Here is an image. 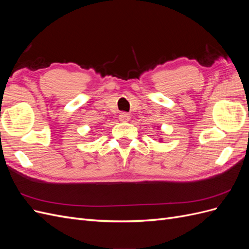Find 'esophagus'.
<instances>
[{
	"instance_id": "1",
	"label": "esophagus",
	"mask_w": 249,
	"mask_h": 249,
	"mask_svg": "<svg viewBox=\"0 0 249 249\" xmlns=\"http://www.w3.org/2000/svg\"><path fill=\"white\" fill-rule=\"evenodd\" d=\"M130 117H131L130 114H127V113H125V112H123V113H120V114H119L120 122H129Z\"/></svg>"
}]
</instances>
